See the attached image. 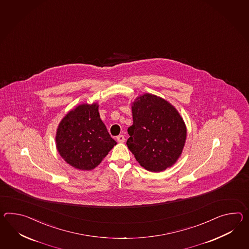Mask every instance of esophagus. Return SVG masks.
Masks as SVG:
<instances>
[{
    "instance_id": "esophagus-1",
    "label": "esophagus",
    "mask_w": 249,
    "mask_h": 249,
    "mask_svg": "<svg viewBox=\"0 0 249 249\" xmlns=\"http://www.w3.org/2000/svg\"><path fill=\"white\" fill-rule=\"evenodd\" d=\"M117 141L120 142V143H123V142L125 141V137H124L123 135H119V136L117 137Z\"/></svg>"
}]
</instances>
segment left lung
Masks as SVG:
<instances>
[{
	"label": "left lung",
	"mask_w": 249,
	"mask_h": 249,
	"mask_svg": "<svg viewBox=\"0 0 249 249\" xmlns=\"http://www.w3.org/2000/svg\"><path fill=\"white\" fill-rule=\"evenodd\" d=\"M133 125L127 128L128 149L139 164L159 173L176 164L185 145L187 128L175 106L144 93L131 103Z\"/></svg>",
	"instance_id": "1"
}]
</instances>
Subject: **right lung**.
I'll list each match as a JSON object with an SVG mask.
<instances>
[{
	"label": "right lung",
	"mask_w": 249,
	"mask_h": 249,
	"mask_svg": "<svg viewBox=\"0 0 249 249\" xmlns=\"http://www.w3.org/2000/svg\"><path fill=\"white\" fill-rule=\"evenodd\" d=\"M116 144L100 118L97 103H83L68 111L55 134L61 158L83 171L94 169Z\"/></svg>",
	"instance_id": "add662e5"
}]
</instances>
